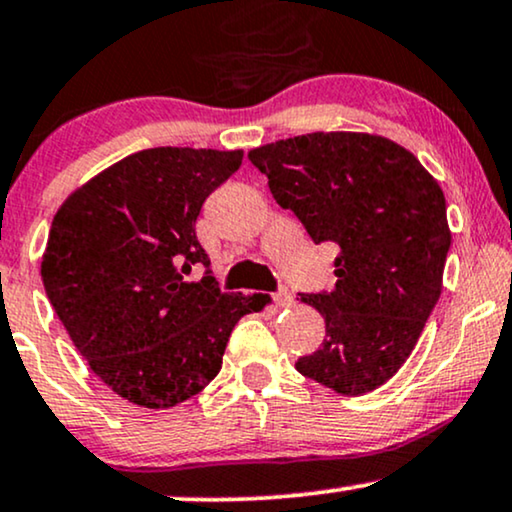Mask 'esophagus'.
Returning <instances> with one entry per match:
<instances>
[{
  "label": "esophagus",
  "mask_w": 512,
  "mask_h": 512,
  "mask_svg": "<svg viewBox=\"0 0 512 512\" xmlns=\"http://www.w3.org/2000/svg\"><path fill=\"white\" fill-rule=\"evenodd\" d=\"M274 302L278 304V307H288V304L293 302V293H290L288 288H281L278 293H274Z\"/></svg>",
  "instance_id": "1"
}]
</instances>
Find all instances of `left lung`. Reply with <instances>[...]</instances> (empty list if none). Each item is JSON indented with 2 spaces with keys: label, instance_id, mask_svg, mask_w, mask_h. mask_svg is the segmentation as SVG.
<instances>
[{
  "label": "left lung",
  "instance_id": "obj_1",
  "mask_svg": "<svg viewBox=\"0 0 512 512\" xmlns=\"http://www.w3.org/2000/svg\"><path fill=\"white\" fill-rule=\"evenodd\" d=\"M248 158L314 243L340 245L335 288L302 295L326 338L295 368L347 397L375 390L409 359L442 293V189L416 155L375 134H302Z\"/></svg>",
  "mask_w": 512,
  "mask_h": 512
}]
</instances>
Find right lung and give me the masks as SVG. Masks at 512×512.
Masks as SVG:
<instances>
[{"instance_id":"right-lung-1","label":"right lung","mask_w":512,"mask_h":512,"mask_svg":"<svg viewBox=\"0 0 512 512\" xmlns=\"http://www.w3.org/2000/svg\"><path fill=\"white\" fill-rule=\"evenodd\" d=\"M243 151L146 148L77 189L51 222L42 281L58 319L115 394L144 409L191 399L222 368L260 295L222 293L196 238L205 198ZM205 266L200 282L193 268Z\"/></svg>"}]
</instances>
